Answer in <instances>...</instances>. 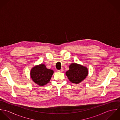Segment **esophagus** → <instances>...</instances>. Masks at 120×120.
I'll return each instance as SVG.
<instances>
[{
  "mask_svg": "<svg viewBox=\"0 0 120 120\" xmlns=\"http://www.w3.org/2000/svg\"><path fill=\"white\" fill-rule=\"evenodd\" d=\"M63 71H64V69L63 68L61 69L60 70H58V71L60 72H63Z\"/></svg>",
  "mask_w": 120,
  "mask_h": 120,
  "instance_id": "obj_1",
  "label": "esophagus"
}]
</instances>
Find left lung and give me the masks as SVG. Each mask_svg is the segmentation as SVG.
Wrapping results in <instances>:
<instances>
[{"mask_svg": "<svg viewBox=\"0 0 120 120\" xmlns=\"http://www.w3.org/2000/svg\"><path fill=\"white\" fill-rule=\"evenodd\" d=\"M88 72V69L85 66L73 63L69 65V69L66 72V75L70 82L78 84L86 79Z\"/></svg>", "mask_w": 120, "mask_h": 120, "instance_id": "8db88e82", "label": "left lung"}]
</instances>
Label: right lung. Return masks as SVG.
<instances>
[{
	"label": "right lung",
	"instance_id": "add662e5",
	"mask_svg": "<svg viewBox=\"0 0 120 120\" xmlns=\"http://www.w3.org/2000/svg\"><path fill=\"white\" fill-rule=\"evenodd\" d=\"M53 73L52 70L47 68L44 64H41L32 68L30 76L35 84L41 86L49 83Z\"/></svg>",
	"mask_w": 120,
	"mask_h": 120
}]
</instances>
